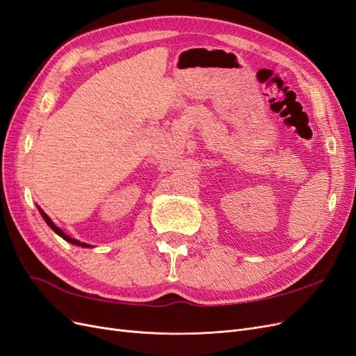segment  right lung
<instances>
[{"label": "right lung", "mask_w": 356, "mask_h": 356, "mask_svg": "<svg viewBox=\"0 0 356 356\" xmlns=\"http://www.w3.org/2000/svg\"><path fill=\"white\" fill-rule=\"evenodd\" d=\"M38 211H40V213L42 215V218H44V221L47 222V225H49V227L53 230V232H55L56 234H59L60 236V238L63 239V241H67V242H70V243H72V245H77V246H83V248H92L89 243H84V242H80V241H77V239H72V238H70V236L68 234H65V232H63V230H60L59 227H58V225H55V222H53L51 220H50V217H49V215L44 212V211H42L40 207H38Z\"/></svg>", "instance_id": "add662e5"}]
</instances>
